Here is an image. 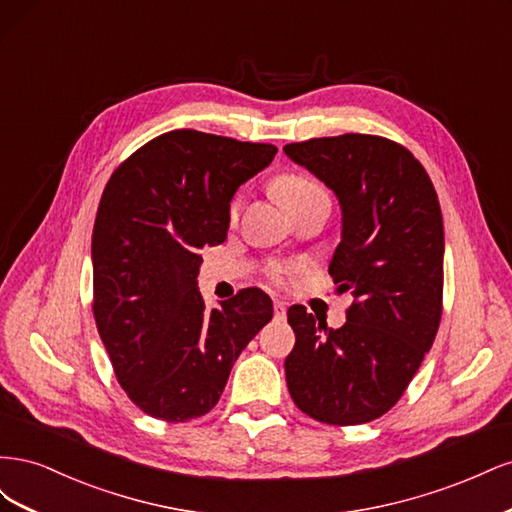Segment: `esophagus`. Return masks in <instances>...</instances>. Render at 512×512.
Here are the masks:
<instances>
[{
	"label": "esophagus",
	"instance_id": "obj_1",
	"mask_svg": "<svg viewBox=\"0 0 512 512\" xmlns=\"http://www.w3.org/2000/svg\"><path fill=\"white\" fill-rule=\"evenodd\" d=\"M273 314H275L277 320L286 318V303H284V301H275V303H273Z\"/></svg>",
	"mask_w": 512,
	"mask_h": 512
}]
</instances>
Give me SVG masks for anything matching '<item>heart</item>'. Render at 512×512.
<instances>
[{
	"label": "heart",
	"instance_id": "b5f03b06",
	"mask_svg": "<svg viewBox=\"0 0 512 512\" xmlns=\"http://www.w3.org/2000/svg\"><path fill=\"white\" fill-rule=\"evenodd\" d=\"M275 192L280 196L284 207L297 205L301 200L320 194V185L314 183L312 179L301 177V175H284L275 181Z\"/></svg>",
	"mask_w": 512,
	"mask_h": 512
}]
</instances>
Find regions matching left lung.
Masks as SVG:
<instances>
[{
    "instance_id": "left-lung-1",
    "label": "left lung",
    "mask_w": 512,
    "mask_h": 512,
    "mask_svg": "<svg viewBox=\"0 0 512 512\" xmlns=\"http://www.w3.org/2000/svg\"><path fill=\"white\" fill-rule=\"evenodd\" d=\"M342 209L329 273L354 297L344 327L288 309L290 397L327 425H361L404 395L438 333L444 226L425 168L393 141L369 134L312 138L284 147Z\"/></svg>"
}]
</instances>
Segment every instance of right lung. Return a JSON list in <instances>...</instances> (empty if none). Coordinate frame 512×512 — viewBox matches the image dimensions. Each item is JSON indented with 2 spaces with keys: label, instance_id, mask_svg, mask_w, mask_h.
Instances as JSON below:
<instances>
[{
  "label": "right lung",
  "instance_id": "add662e5",
  "mask_svg": "<svg viewBox=\"0 0 512 512\" xmlns=\"http://www.w3.org/2000/svg\"><path fill=\"white\" fill-rule=\"evenodd\" d=\"M275 153L173 130L132 153L106 183L91 237L94 316L123 391L153 418L207 414L241 350L273 318L258 288L209 312L196 277L200 250L226 239L239 185Z\"/></svg>",
  "mask_w": 512,
  "mask_h": 512
}]
</instances>
